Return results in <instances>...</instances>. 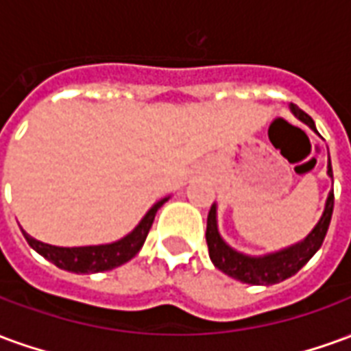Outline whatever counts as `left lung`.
<instances>
[{
	"label": "left lung",
	"instance_id": "8db88e82",
	"mask_svg": "<svg viewBox=\"0 0 351 351\" xmlns=\"http://www.w3.org/2000/svg\"><path fill=\"white\" fill-rule=\"evenodd\" d=\"M293 114L304 122L308 128L316 131L314 120L310 118L304 110L299 107L291 105ZM327 175L332 178L331 160L327 165ZM332 206H335V193L332 190L329 191V197L325 201V210L322 218L316 223V228L312 229L308 237L301 241V243L293 244L289 248L274 252V254H267V256H259V258H252L246 254L233 250L218 233V220H216V205L210 206V213L206 218V244H208V256L213 259L214 267H218L221 272H226L228 276L235 280H241L244 284H252V286H272L284 282L289 276H293L301 271L304 265L308 263L310 258L316 254L324 239L327 235V229L331 223Z\"/></svg>",
	"mask_w": 351,
	"mask_h": 351
}]
</instances>
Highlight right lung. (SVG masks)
I'll use <instances>...</instances> for the list:
<instances>
[{"label": "right lung", "mask_w": 351, "mask_h": 351, "mask_svg": "<svg viewBox=\"0 0 351 351\" xmlns=\"http://www.w3.org/2000/svg\"><path fill=\"white\" fill-rule=\"evenodd\" d=\"M169 197L161 199L156 205L146 213L143 220L138 221V226L130 235H125L120 241L110 244H99V246H79V248H62V246H52L45 244L41 241H35L34 237H29L26 231H22V235L27 241V244L34 248L37 254H41L43 258H47L50 263H54L60 269L77 274H90V272H103L116 269L120 265L128 263L131 258H135L138 250L143 248L148 231L152 228L156 213Z\"/></svg>", "instance_id": "right-lung-1"}]
</instances>
